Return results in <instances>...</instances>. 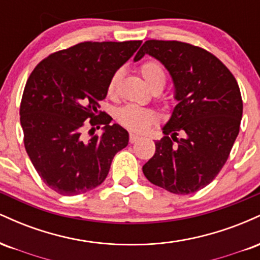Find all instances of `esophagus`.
<instances>
[{"label":"esophagus","instance_id":"obj_1","mask_svg":"<svg viewBox=\"0 0 260 260\" xmlns=\"http://www.w3.org/2000/svg\"><path fill=\"white\" fill-rule=\"evenodd\" d=\"M139 139H140V137L137 136V134H134V133L129 134V143H136V142H138Z\"/></svg>","mask_w":260,"mask_h":260}]
</instances>
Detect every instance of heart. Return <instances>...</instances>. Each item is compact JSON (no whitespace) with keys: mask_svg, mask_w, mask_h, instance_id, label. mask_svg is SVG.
Listing matches in <instances>:
<instances>
[{"mask_svg":"<svg viewBox=\"0 0 260 260\" xmlns=\"http://www.w3.org/2000/svg\"><path fill=\"white\" fill-rule=\"evenodd\" d=\"M139 72L153 90L155 89L162 90V88L166 84V80H168V72H166L165 67L161 62L155 61V59L143 62L139 66ZM121 76V71H116L115 73H112L109 84H107V94L110 96L117 95ZM115 116L118 123H121L128 129L134 131V132L147 131L149 127L153 126L157 121V113L154 110L133 105V104H128V105L120 107L116 111Z\"/></svg>","mask_w":260,"mask_h":260,"instance_id":"obj_1","label":"heart"}]
</instances>
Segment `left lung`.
<instances>
[{
    "mask_svg": "<svg viewBox=\"0 0 260 260\" xmlns=\"http://www.w3.org/2000/svg\"><path fill=\"white\" fill-rule=\"evenodd\" d=\"M145 53L168 68L178 104L143 174L169 192L190 194L208 186L229 159L243 112L240 86L216 56L192 44L147 40L134 61Z\"/></svg>",
    "mask_w": 260,
    "mask_h": 260,
    "instance_id": "1",
    "label": "left lung"
}]
</instances>
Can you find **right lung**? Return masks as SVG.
<instances>
[{
  "label": "right lung",
  "mask_w": 260,
  "mask_h": 260,
  "mask_svg": "<svg viewBox=\"0 0 260 260\" xmlns=\"http://www.w3.org/2000/svg\"><path fill=\"white\" fill-rule=\"evenodd\" d=\"M140 40L84 41L39 62L20 101L24 147L46 186L62 196H77L100 186L128 132L100 110L107 84L138 50ZM91 127L86 140L84 129ZM104 127L103 136L94 135Z\"/></svg>",
  "instance_id": "1"
}]
</instances>
